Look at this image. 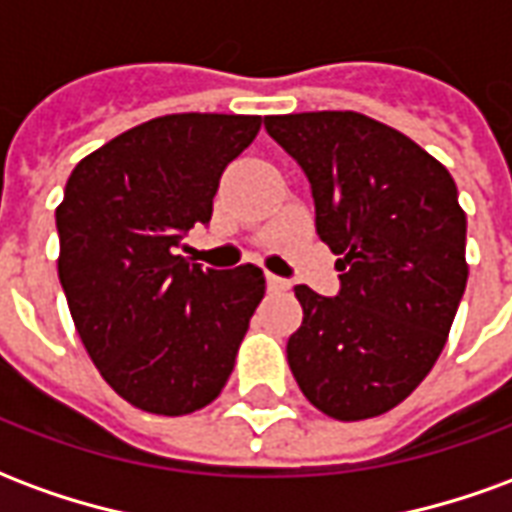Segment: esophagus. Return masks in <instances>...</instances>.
Segmentation results:
<instances>
[{
  "label": "esophagus",
  "instance_id": "1",
  "mask_svg": "<svg viewBox=\"0 0 512 512\" xmlns=\"http://www.w3.org/2000/svg\"><path fill=\"white\" fill-rule=\"evenodd\" d=\"M266 282H268V290H271V293H282V290H290L288 279L277 277V274H268Z\"/></svg>",
  "mask_w": 512,
  "mask_h": 512
}]
</instances>
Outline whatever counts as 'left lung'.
<instances>
[{
    "mask_svg": "<svg viewBox=\"0 0 512 512\" xmlns=\"http://www.w3.org/2000/svg\"><path fill=\"white\" fill-rule=\"evenodd\" d=\"M310 178L340 293L296 285L288 365L312 406L356 422L403 403L436 365L466 290V213L444 164L359 112L271 115Z\"/></svg>",
    "mask_w": 512,
    "mask_h": 512,
    "instance_id": "1",
    "label": "left lung"
}]
</instances>
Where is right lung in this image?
I'll list each match as a JSON object with an SVG mask.
<instances>
[{
	"mask_svg": "<svg viewBox=\"0 0 512 512\" xmlns=\"http://www.w3.org/2000/svg\"><path fill=\"white\" fill-rule=\"evenodd\" d=\"M257 115H164L82 158L57 205L62 290L98 373L131 406L183 417L227 384L266 293L252 263L213 271L178 255L211 222L227 164Z\"/></svg>",
	"mask_w": 512,
	"mask_h": 512,
	"instance_id": "right-lung-1",
	"label": "right lung"
}]
</instances>
